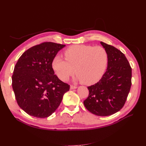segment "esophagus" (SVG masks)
I'll return each instance as SVG.
<instances>
[{
	"mask_svg": "<svg viewBox=\"0 0 146 146\" xmlns=\"http://www.w3.org/2000/svg\"><path fill=\"white\" fill-rule=\"evenodd\" d=\"M70 90L76 89V88H77V86H74V85H70Z\"/></svg>",
	"mask_w": 146,
	"mask_h": 146,
	"instance_id": "obj_1",
	"label": "esophagus"
}]
</instances>
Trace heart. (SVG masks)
I'll use <instances>...</instances> for the list:
<instances>
[{"label": "heart", "instance_id": "1", "mask_svg": "<svg viewBox=\"0 0 146 146\" xmlns=\"http://www.w3.org/2000/svg\"><path fill=\"white\" fill-rule=\"evenodd\" d=\"M65 59L56 56L52 68L61 80L65 81L75 73L77 79L86 85L99 82L107 69L108 55L102 46L74 45L64 52Z\"/></svg>", "mask_w": 146, "mask_h": 146}]
</instances>
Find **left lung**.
I'll use <instances>...</instances> for the list:
<instances>
[{
    "instance_id": "obj_1",
    "label": "left lung",
    "mask_w": 146,
    "mask_h": 146,
    "mask_svg": "<svg viewBox=\"0 0 146 146\" xmlns=\"http://www.w3.org/2000/svg\"><path fill=\"white\" fill-rule=\"evenodd\" d=\"M100 44L108 53L107 69L98 83L88 87L89 95L83 104L92 114L107 116L124 105L131 85V68L122 52L105 42Z\"/></svg>"
}]
</instances>
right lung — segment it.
I'll return each instance as SVG.
<instances>
[{
    "mask_svg": "<svg viewBox=\"0 0 146 146\" xmlns=\"http://www.w3.org/2000/svg\"><path fill=\"white\" fill-rule=\"evenodd\" d=\"M65 45L44 42L23 53L15 66L12 87L17 103L30 116L48 117L59 107L70 89L52 68V61Z\"/></svg>",
    "mask_w": 146,
    "mask_h": 146,
    "instance_id": "add662e5",
    "label": "right lung"
}]
</instances>
